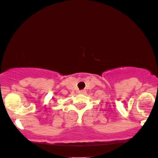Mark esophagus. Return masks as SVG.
I'll return each instance as SVG.
<instances>
[{"mask_svg": "<svg viewBox=\"0 0 158 158\" xmlns=\"http://www.w3.org/2000/svg\"><path fill=\"white\" fill-rule=\"evenodd\" d=\"M85 93V91H83V90H81V91H79V94H84Z\"/></svg>", "mask_w": 158, "mask_h": 158, "instance_id": "esophagus-1", "label": "esophagus"}]
</instances>
